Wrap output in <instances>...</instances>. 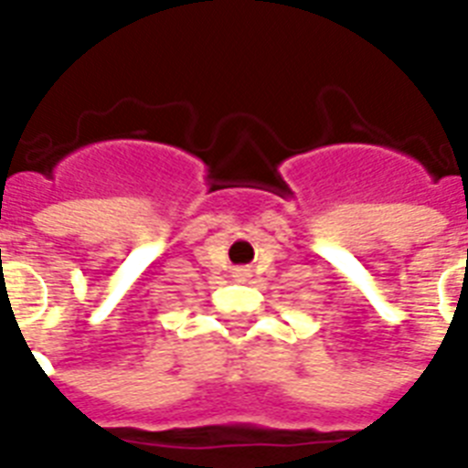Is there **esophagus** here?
Instances as JSON below:
<instances>
[{
    "mask_svg": "<svg viewBox=\"0 0 468 468\" xmlns=\"http://www.w3.org/2000/svg\"><path fill=\"white\" fill-rule=\"evenodd\" d=\"M233 277H235V279H248V277H250V271L245 270V267H238V270L233 271Z\"/></svg>",
    "mask_w": 468,
    "mask_h": 468,
    "instance_id": "1",
    "label": "esophagus"
}]
</instances>
